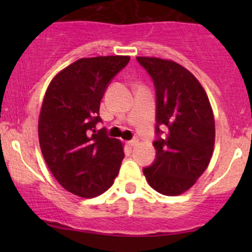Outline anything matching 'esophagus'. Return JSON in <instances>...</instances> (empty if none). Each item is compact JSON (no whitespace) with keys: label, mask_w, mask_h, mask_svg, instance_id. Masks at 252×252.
I'll list each match as a JSON object with an SVG mask.
<instances>
[{"label":"esophagus","mask_w":252,"mask_h":252,"mask_svg":"<svg viewBox=\"0 0 252 252\" xmlns=\"http://www.w3.org/2000/svg\"><path fill=\"white\" fill-rule=\"evenodd\" d=\"M138 142H139L138 139H134V140L128 141V145H129V146H130V147H134V146H136V145H138Z\"/></svg>","instance_id":"obj_1"}]
</instances>
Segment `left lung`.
<instances>
[{"label": "left lung", "instance_id": "obj_1", "mask_svg": "<svg viewBox=\"0 0 252 252\" xmlns=\"http://www.w3.org/2000/svg\"><path fill=\"white\" fill-rule=\"evenodd\" d=\"M157 96L156 161L142 169L152 189L167 196L189 190L207 168L215 149V117L200 81L171 60L136 57Z\"/></svg>", "mask_w": 252, "mask_h": 252}]
</instances>
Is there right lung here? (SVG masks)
<instances>
[{
  "label": "right lung",
  "mask_w": 252,
  "mask_h": 252,
  "mask_svg": "<svg viewBox=\"0 0 252 252\" xmlns=\"http://www.w3.org/2000/svg\"><path fill=\"white\" fill-rule=\"evenodd\" d=\"M129 60L80 58L58 72L45 93L37 124L42 156L61 187L84 199L110 189L124 158L122 141L93 133L107 84Z\"/></svg>",
  "instance_id": "1"
}]
</instances>
